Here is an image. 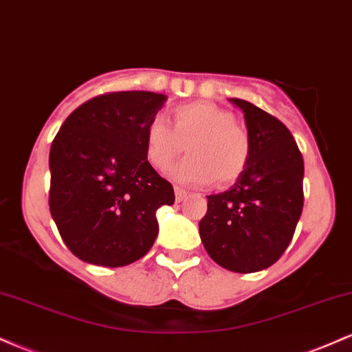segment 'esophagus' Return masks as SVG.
Wrapping results in <instances>:
<instances>
[{
	"mask_svg": "<svg viewBox=\"0 0 352 352\" xmlns=\"http://www.w3.org/2000/svg\"><path fill=\"white\" fill-rule=\"evenodd\" d=\"M185 197H187V190H184V188H180V187H175V199H177V201H182L185 199Z\"/></svg>",
	"mask_w": 352,
	"mask_h": 352,
	"instance_id": "obj_1",
	"label": "esophagus"
}]
</instances>
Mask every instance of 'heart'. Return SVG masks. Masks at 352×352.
Masks as SVG:
<instances>
[{
  "label": "heart",
  "mask_w": 352,
  "mask_h": 352,
  "mask_svg": "<svg viewBox=\"0 0 352 352\" xmlns=\"http://www.w3.org/2000/svg\"><path fill=\"white\" fill-rule=\"evenodd\" d=\"M172 120L173 127L153 117L145 127V159L155 170H167L187 144L188 155L170 172L179 184L201 187L217 179L233 184L243 175L252 159V139L232 112L210 100H193L173 107Z\"/></svg>",
  "instance_id": "b5f03b06"
}]
</instances>
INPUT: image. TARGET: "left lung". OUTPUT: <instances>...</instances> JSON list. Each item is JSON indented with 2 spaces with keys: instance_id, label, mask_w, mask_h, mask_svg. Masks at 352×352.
Instances as JSON below:
<instances>
[{
  "instance_id": "1",
  "label": "left lung",
  "mask_w": 352,
  "mask_h": 352,
  "mask_svg": "<svg viewBox=\"0 0 352 352\" xmlns=\"http://www.w3.org/2000/svg\"><path fill=\"white\" fill-rule=\"evenodd\" d=\"M252 159L227 192L208 195L199 228L215 263L235 273H254L280 260L301 217L305 162L281 120L243 99Z\"/></svg>"
}]
</instances>
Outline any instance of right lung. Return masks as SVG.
I'll list each match as a JSON object with an SVG mask.
<instances>
[{"label":"right lung","mask_w":352,"mask_h":352,"mask_svg":"<svg viewBox=\"0 0 352 352\" xmlns=\"http://www.w3.org/2000/svg\"><path fill=\"white\" fill-rule=\"evenodd\" d=\"M167 100L148 91L89 99L60 125L50 152V210L72 254L131 265L152 248L155 212L175 193L145 159V127Z\"/></svg>","instance_id":"obj_1"}]
</instances>
